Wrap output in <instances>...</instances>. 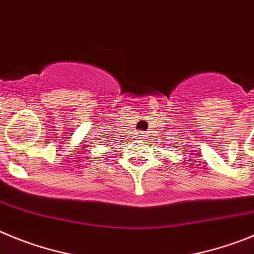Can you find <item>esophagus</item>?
<instances>
[{
    "label": "esophagus",
    "mask_w": 254,
    "mask_h": 254,
    "mask_svg": "<svg viewBox=\"0 0 254 254\" xmlns=\"http://www.w3.org/2000/svg\"><path fill=\"white\" fill-rule=\"evenodd\" d=\"M145 132H143V131H139V132H136V138H139V139H144L145 138Z\"/></svg>",
    "instance_id": "esophagus-1"
}]
</instances>
